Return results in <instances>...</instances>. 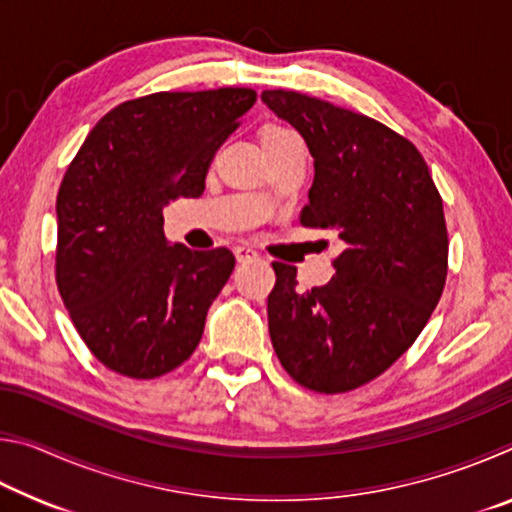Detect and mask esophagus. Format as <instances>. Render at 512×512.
Here are the masks:
<instances>
[{"instance_id": "esophagus-1", "label": "esophagus", "mask_w": 512, "mask_h": 512, "mask_svg": "<svg viewBox=\"0 0 512 512\" xmlns=\"http://www.w3.org/2000/svg\"><path fill=\"white\" fill-rule=\"evenodd\" d=\"M235 257H237V262H250V259H257V250L250 246H237Z\"/></svg>"}]
</instances>
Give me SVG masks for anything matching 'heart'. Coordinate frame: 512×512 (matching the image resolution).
Returning <instances> with one entry per match:
<instances>
[{"mask_svg": "<svg viewBox=\"0 0 512 512\" xmlns=\"http://www.w3.org/2000/svg\"><path fill=\"white\" fill-rule=\"evenodd\" d=\"M291 131H287V128H282V126H268V128H264V133H262V137H282V135H289Z\"/></svg>", "mask_w": 512, "mask_h": 512, "instance_id": "b5f03b06", "label": "heart"}]
</instances>
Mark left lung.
<instances>
[{
	"mask_svg": "<svg viewBox=\"0 0 512 512\" xmlns=\"http://www.w3.org/2000/svg\"><path fill=\"white\" fill-rule=\"evenodd\" d=\"M262 101L305 137L314 185L300 223L343 246L325 287L300 291L273 262L268 332L284 370L316 393H348L411 348L443 296V198L420 151L361 112L289 90Z\"/></svg>",
	"mask_w": 512,
	"mask_h": 512,
	"instance_id": "8db88e82",
	"label": "left lung"
}]
</instances>
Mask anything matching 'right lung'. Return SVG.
<instances>
[{"label":"right lung","instance_id":"right-lung-1","mask_svg":"<svg viewBox=\"0 0 512 512\" xmlns=\"http://www.w3.org/2000/svg\"><path fill=\"white\" fill-rule=\"evenodd\" d=\"M257 92H155L119 103L85 137L58 189L56 282L103 366L155 379L185 363L235 268L228 248L167 244L162 210L198 198Z\"/></svg>","mask_w":512,"mask_h":512}]
</instances>
